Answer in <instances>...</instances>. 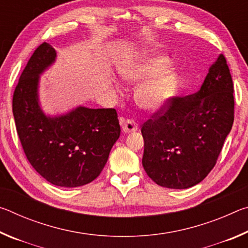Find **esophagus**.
Instances as JSON below:
<instances>
[{
    "label": "esophagus",
    "mask_w": 248,
    "mask_h": 248,
    "mask_svg": "<svg viewBox=\"0 0 248 248\" xmlns=\"http://www.w3.org/2000/svg\"><path fill=\"white\" fill-rule=\"evenodd\" d=\"M120 125L121 129L124 133H130V132H134L138 130V124L134 123L133 120H129V119H124V118H120Z\"/></svg>",
    "instance_id": "34e87169"
}]
</instances>
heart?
I'll return each mask as SVG.
<instances>
[{
    "label": "heart",
    "instance_id": "b5f03b06",
    "mask_svg": "<svg viewBox=\"0 0 248 248\" xmlns=\"http://www.w3.org/2000/svg\"><path fill=\"white\" fill-rule=\"evenodd\" d=\"M170 60L162 54L145 52L119 63L118 73L129 84L144 83L138 87L136 100L151 112L161 111L174 97L177 89V73Z\"/></svg>",
    "mask_w": 248,
    "mask_h": 248
}]
</instances>
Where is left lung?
<instances>
[{"mask_svg": "<svg viewBox=\"0 0 248 248\" xmlns=\"http://www.w3.org/2000/svg\"><path fill=\"white\" fill-rule=\"evenodd\" d=\"M233 92L230 69L220 54L197 93L171 98L142 125V165L154 183L186 189L207 177L232 129Z\"/></svg>", "mask_w": 248, "mask_h": 248, "instance_id": "left-lung-1", "label": "left lung"}]
</instances>
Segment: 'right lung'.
<instances>
[{
	"instance_id": "right-lung-1",
	"label": "right lung",
	"mask_w": 248,
	"mask_h": 248,
	"mask_svg": "<svg viewBox=\"0 0 248 248\" xmlns=\"http://www.w3.org/2000/svg\"><path fill=\"white\" fill-rule=\"evenodd\" d=\"M57 58L41 44L29 59L13 95V115L23 150L31 166L49 183L73 188L98 177L120 136L114 108L78 106L47 116L39 104V78Z\"/></svg>"
}]
</instances>
